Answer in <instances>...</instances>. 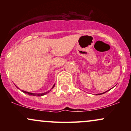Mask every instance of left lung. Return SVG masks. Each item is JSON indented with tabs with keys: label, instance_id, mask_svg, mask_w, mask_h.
Masks as SVG:
<instances>
[{
	"label": "left lung",
	"instance_id": "1",
	"mask_svg": "<svg viewBox=\"0 0 131 131\" xmlns=\"http://www.w3.org/2000/svg\"><path fill=\"white\" fill-rule=\"evenodd\" d=\"M107 92V91L105 92H103V93H102V94H97V95H101V94H104V93H105V92Z\"/></svg>",
	"mask_w": 131,
	"mask_h": 131
}]
</instances>
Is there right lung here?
<instances>
[{
	"instance_id": "1",
	"label": "right lung",
	"mask_w": 131,
	"mask_h": 131,
	"mask_svg": "<svg viewBox=\"0 0 131 131\" xmlns=\"http://www.w3.org/2000/svg\"><path fill=\"white\" fill-rule=\"evenodd\" d=\"M16 88H17L18 89H19L18 88L17 86H16ZM54 87H55V84H54L53 85V87H52V89H53ZM21 91L23 92H24V93H25V94H29V95H33V96H39V97H40V96H42V95H46V94H47V93H49V91H48V92H44V93H42V94H33V93H31V92H26V91H22L21 90Z\"/></svg>"
}]
</instances>
